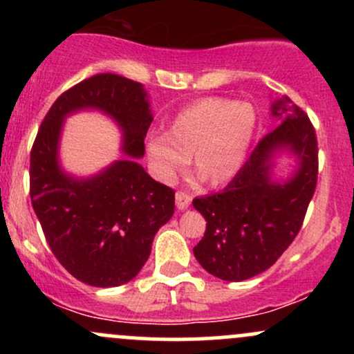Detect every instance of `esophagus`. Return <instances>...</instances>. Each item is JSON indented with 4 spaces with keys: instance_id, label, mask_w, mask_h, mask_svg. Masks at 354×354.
<instances>
[{
    "instance_id": "34e87169",
    "label": "esophagus",
    "mask_w": 354,
    "mask_h": 354,
    "mask_svg": "<svg viewBox=\"0 0 354 354\" xmlns=\"http://www.w3.org/2000/svg\"><path fill=\"white\" fill-rule=\"evenodd\" d=\"M174 198H176V206L178 209H188L189 205H191V196L188 193H185V191H178L176 194H174Z\"/></svg>"
}]
</instances>
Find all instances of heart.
<instances>
[{
	"label": "heart",
	"mask_w": 354,
	"mask_h": 354,
	"mask_svg": "<svg viewBox=\"0 0 354 354\" xmlns=\"http://www.w3.org/2000/svg\"><path fill=\"white\" fill-rule=\"evenodd\" d=\"M256 128V113L245 101L203 98L183 108L169 123L168 133L146 140V154L153 173L171 183L189 163L211 185L226 183L250 149Z\"/></svg>",
	"instance_id": "1"
}]
</instances>
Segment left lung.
<instances>
[{"label":"left lung","instance_id":"1","mask_svg":"<svg viewBox=\"0 0 354 354\" xmlns=\"http://www.w3.org/2000/svg\"><path fill=\"white\" fill-rule=\"evenodd\" d=\"M271 116L281 124L256 145L230 185L193 200L206 219L194 258L225 281H245L273 266L301 230L315 194L318 143L311 121L288 96L271 104ZM279 153L295 158L294 173L284 182L272 180Z\"/></svg>","mask_w":354,"mask_h":354}]
</instances>
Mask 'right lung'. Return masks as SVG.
<instances>
[{
	"label": "right lung",
	"instance_id": "right-lung-1",
	"mask_svg": "<svg viewBox=\"0 0 354 354\" xmlns=\"http://www.w3.org/2000/svg\"><path fill=\"white\" fill-rule=\"evenodd\" d=\"M84 109L111 117L124 133V158L88 178L59 165L64 120ZM153 113L143 84L101 73L64 91L44 116L31 149L30 194L53 254L68 273L96 288L140 273L154 234L174 213V191L138 163Z\"/></svg>",
	"mask_w": 354,
	"mask_h": 354
}]
</instances>
